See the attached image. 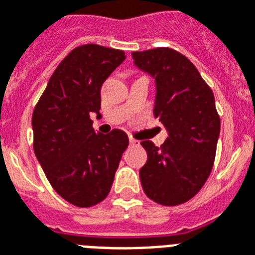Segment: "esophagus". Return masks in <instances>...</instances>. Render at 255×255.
Returning a JSON list of instances; mask_svg holds the SVG:
<instances>
[{"label": "esophagus", "instance_id": "1", "mask_svg": "<svg viewBox=\"0 0 255 255\" xmlns=\"http://www.w3.org/2000/svg\"><path fill=\"white\" fill-rule=\"evenodd\" d=\"M129 142H130V145H138V143H139V141H137V139H134V138H130Z\"/></svg>", "mask_w": 255, "mask_h": 255}]
</instances>
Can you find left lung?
Wrapping results in <instances>:
<instances>
[{"instance_id": "obj_1", "label": "left lung", "mask_w": 255, "mask_h": 255, "mask_svg": "<svg viewBox=\"0 0 255 255\" xmlns=\"http://www.w3.org/2000/svg\"><path fill=\"white\" fill-rule=\"evenodd\" d=\"M134 65L155 81L154 116L167 130L161 147L142 141L147 161L142 189L154 202L175 206L193 198L210 175L221 121L214 94L194 65L169 47L131 53Z\"/></svg>"}]
</instances>
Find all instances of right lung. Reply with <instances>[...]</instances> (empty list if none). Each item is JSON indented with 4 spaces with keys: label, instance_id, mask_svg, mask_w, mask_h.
<instances>
[{
    "label": "right lung",
    "instance_id": "right-lung-1",
    "mask_svg": "<svg viewBox=\"0 0 255 255\" xmlns=\"http://www.w3.org/2000/svg\"><path fill=\"white\" fill-rule=\"evenodd\" d=\"M126 58L118 49L94 43L73 49L50 77L31 117L33 147L53 189L74 206L90 208L108 197L122 153L125 131H94L101 86Z\"/></svg>",
    "mask_w": 255,
    "mask_h": 255
}]
</instances>
